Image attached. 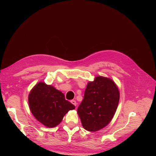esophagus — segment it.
<instances>
[{
  "mask_svg": "<svg viewBox=\"0 0 156 156\" xmlns=\"http://www.w3.org/2000/svg\"><path fill=\"white\" fill-rule=\"evenodd\" d=\"M71 103H72V104L73 105H74L75 106H76L77 105V102H76V101H75V100H71Z\"/></svg>",
  "mask_w": 156,
  "mask_h": 156,
  "instance_id": "1",
  "label": "esophagus"
}]
</instances>
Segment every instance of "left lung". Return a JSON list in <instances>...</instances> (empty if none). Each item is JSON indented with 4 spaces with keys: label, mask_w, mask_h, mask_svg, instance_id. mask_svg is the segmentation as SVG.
Wrapping results in <instances>:
<instances>
[{
    "label": "left lung",
    "mask_w": 156,
    "mask_h": 156,
    "mask_svg": "<svg viewBox=\"0 0 156 156\" xmlns=\"http://www.w3.org/2000/svg\"><path fill=\"white\" fill-rule=\"evenodd\" d=\"M119 99V90L112 79L98 76L89 82L84 99L77 108L84 128L88 131H97L109 124Z\"/></svg>",
    "instance_id": "obj_1"
}]
</instances>
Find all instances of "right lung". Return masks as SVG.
<instances>
[{"instance_id":"obj_1","label":"right lung","mask_w":156,"mask_h":156,"mask_svg":"<svg viewBox=\"0 0 156 156\" xmlns=\"http://www.w3.org/2000/svg\"><path fill=\"white\" fill-rule=\"evenodd\" d=\"M29 104L36 120L48 127L58 125L64 116L75 108L66 100L62 92L42 82L36 84L31 90L29 95Z\"/></svg>"}]
</instances>
